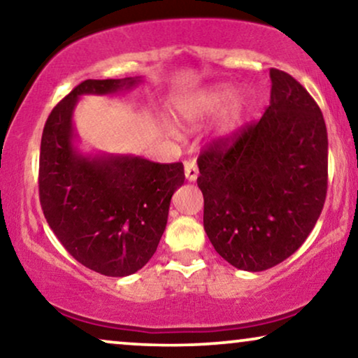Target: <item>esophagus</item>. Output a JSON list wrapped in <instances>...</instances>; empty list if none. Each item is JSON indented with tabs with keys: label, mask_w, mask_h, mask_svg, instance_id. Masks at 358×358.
<instances>
[{
	"label": "esophagus",
	"mask_w": 358,
	"mask_h": 358,
	"mask_svg": "<svg viewBox=\"0 0 358 358\" xmlns=\"http://www.w3.org/2000/svg\"><path fill=\"white\" fill-rule=\"evenodd\" d=\"M184 171H185V179H187L189 182H194V180L199 178V168H197V163H195L194 159L185 161Z\"/></svg>",
	"instance_id": "1"
}]
</instances>
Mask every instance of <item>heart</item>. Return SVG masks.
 <instances>
[{
  "mask_svg": "<svg viewBox=\"0 0 358 358\" xmlns=\"http://www.w3.org/2000/svg\"><path fill=\"white\" fill-rule=\"evenodd\" d=\"M228 100L230 102L223 112L218 135L231 136L233 134H236V130L243 124L244 112H246V99L241 94L233 96V87L229 85L212 86L208 90L199 92L197 96L182 101L179 104V115L187 122L203 120L207 117L217 114Z\"/></svg>",
  "mask_w": 358,
  "mask_h": 358,
  "instance_id": "b5f03b06",
  "label": "heart"
}]
</instances>
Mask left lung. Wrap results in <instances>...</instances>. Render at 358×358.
<instances>
[{
    "instance_id": "1",
    "label": "left lung",
    "mask_w": 358,
    "mask_h": 358,
    "mask_svg": "<svg viewBox=\"0 0 358 358\" xmlns=\"http://www.w3.org/2000/svg\"><path fill=\"white\" fill-rule=\"evenodd\" d=\"M262 119L199 156L203 228L236 268L267 271L305 243L324 207L327 130L321 109L288 73L271 70Z\"/></svg>"
}]
</instances>
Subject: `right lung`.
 Masks as SVG:
<instances>
[{"label":"right lung","instance_id":"1","mask_svg":"<svg viewBox=\"0 0 358 358\" xmlns=\"http://www.w3.org/2000/svg\"><path fill=\"white\" fill-rule=\"evenodd\" d=\"M140 83V76L83 81L50 112L41 141L38 195L48 227L78 262L107 277L131 275L153 257L184 166L83 155L73 112L81 96L115 94Z\"/></svg>","mask_w":358,"mask_h":358}]
</instances>
